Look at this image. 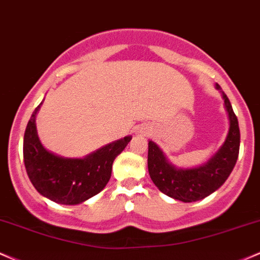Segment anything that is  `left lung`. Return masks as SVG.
I'll return each instance as SVG.
<instances>
[{
	"label": "left lung",
	"instance_id": "1",
	"mask_svg": "<svg viewBox=\"0 0 260 260\" xmlns=\"http://www.w3.org/2000/svg\"><path fill=\"white\" fill-rule=\"evenodd\" d=\"M216 89L222 95L230 127L223 145L208 162L193 168L178 167L169 162L158 145L148 141L147 166L151 179L163 194L183 203L201 200L216 191L226 182L237 162L241 142L237 116L230 99L217 83Z\"/></svg>",
	"mask_w": 260,
	"mask_h": 260
}]
</instances>
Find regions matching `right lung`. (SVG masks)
Wrapping results in <instances>:
<instances>
[{"label": "right lung", "instance_id": "1", "mask_svg": "<svg viewBox=\"0 0 260 260\" xmlns=\"http://www.w3.org/2000/svg\"><path fill=\"white\" fill-rule=\"evenodd\" d=\"M43 102L29 119L23 140L27 174L37 191L61 205H77L97 195L112 176L115 157L122 152L131 136L116 140L83 158H69L44 147L38 136L36 118Z\"/></svg>", "mask_w": 260, "mask_h": 260}]
</instances>
